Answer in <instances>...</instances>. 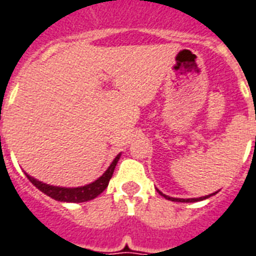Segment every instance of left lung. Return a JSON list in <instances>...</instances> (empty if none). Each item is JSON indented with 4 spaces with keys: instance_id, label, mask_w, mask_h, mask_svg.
Returning a JSON list of instances; mask_svg holds the SVG:
<instances>
[{
    "instance_id": "left-lung-1",
    "label": "left lung",
    "mask_w": 256,
    "mask_h": 256,
    "mask_svg": "<svg viewBox=\"0 0 256 256\" xmlns=\"http://www.w3.org/2000/svg\"><path fill=\"white\" fill-rule=\"evenodd\" d=\"M158 192H160V195H164V198L168 199V200H172V202H198V200H203V199L208 198V196H211V195H207V196H200V198H194V199H179V198H171V196H168V195L162 194L160 190H158Z\"/></svg>"
}]
</instances>
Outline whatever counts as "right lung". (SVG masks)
Returning a JSON list of instances; mask_svg holds the SVG:
<instances>
[{"instance_id":"1","label":"right lung","mask_w":256,"mask_h":256,"mask_svg":"<svg viewBox=\"0 0 256 256\" xmlns=\"http://www.w3.org/2000/svg\"><path fill=\"white\" fill-rule=\"evenodd\" d=\"M118 160H120V154L116 156V160H112V164L108 166V168L104 171V174L100 178H98L96 182L90 183L88 186L77 187V188H65V187L49 186L46 183H42L40 180H37V179L32 178L30 175L26 174V176L44 194L49 195L50 198L56 199V200H60V202H86V200H92V199L96 198L108 187V180L112 179V172H114V168H116Z\"/></svg>"}]
</instances>
